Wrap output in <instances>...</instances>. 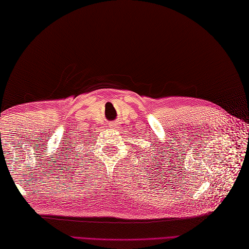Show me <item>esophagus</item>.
Masks as SVG:
<instances>
[{
	"instance_id": "obj_1",
	"label": "esophagus",
	"mask_w": 249,
	"mask_h": 249,
	"mask_svg": "<svg viewBox=\"0 0 249 249\" xmlns=\"http://www.w3.org/2000/svg\"><path fill=\"white\" fill-rule=\"evenodd\" d=\"M109 126H110V127H115V124H110Z\"/></svg>"
}]
</instances>
